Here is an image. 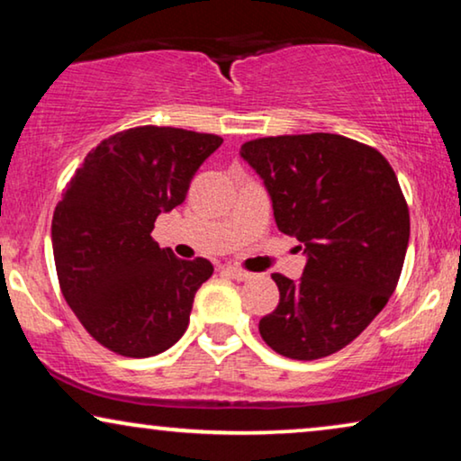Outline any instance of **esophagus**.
Segmentation results:
<instances>
[{
  "label": "esophagus",
  "mask_w": 461,
  "mask_h": 461,
  "mask_svg": "<svg viewBox=\"0 0 461 461\" xmlns=\"http://www.w3.org/2000/svg\"><path fill=\"white\" fill-rule=\"evenodd\" d=\"M224 273H229L232 279H237V281L251 279V273H248V270H243V268H237V267H224Z\"/></svg>",
  "instance_id": "1"
}]
</instances>
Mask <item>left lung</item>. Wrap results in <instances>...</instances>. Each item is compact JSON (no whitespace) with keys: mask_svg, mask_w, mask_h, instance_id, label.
Instances as JSON below:
<instances>
[{"mask_svg":"<svg viewBox=\"0 0 461 461\" xmlns=\"http://www.w3.org/2000/svg\"><path fill=\"white\" fill-rule=\"evenodd\" d=\"M241 157L273 201L275 222L304 248L300 281L279 273V304L260 319L270 348L314 361L348 346L399 283L409 243L407 201L386 157L339 134L268 136Z\"/></svg>","mask_w":461,"mask_h":461,"instance_id":"1","label":"left lung"}]
</instances>
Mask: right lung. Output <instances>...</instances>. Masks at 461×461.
Segmentation results:
<instances>
[{
    "instance_id": "right-lung-1",
    "label": "right lung",
    "mask_w": 461,
    "mask_h": 461,
    "mask_svg": "<svg viewBox=\"0 0 461 461\" xmlns=\"http://www.w3.org/2000/svg\"><path fill=\"white\" fill-rule=\"evenodd\" d=\"M216 134L142 125L92 149L52 218L60 292L86 331L122 357L167 350L186 331L193 300L213 273L205 258L180 260L150 232L186 199Z\"/></svg>"
}]
</instances>
